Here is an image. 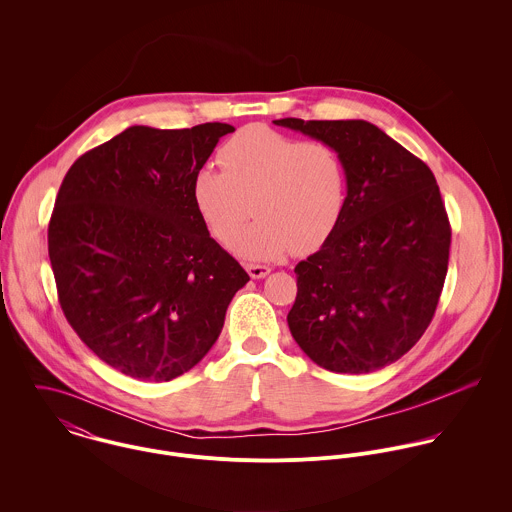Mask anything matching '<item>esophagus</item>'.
Here are the masks:
<instances>
[{
  "label": "esophagus",
  "mask_w": 512,
  "mask_h": 512,
  "mask_svg": "<svg viewBox=\"0 0 512 512\" xmlns=\"http://www.w3.org/2000/svg\"><path fill=\"white\" fill-rule=\"evenodd\" d=\"M246 270H248L250 278H254V280H262L272 272L268 266H262V264H248Z\"/></svg>",
  "instance_id": "obj_1"
}]
</instances>
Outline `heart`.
Wrapping results in <instances>:
<instances>
[{"instance_id": "heart-1", "label": "heart", "mask_w": 512, "mask_h": 512, "mask_svg": "<svg viewBox=\"0 0 512 512\" xmlns=\"http://www.w3.org/2000/svg\"><path fill=\"white\" fill-rule=\"evenodd\" d=\"M222 171L203 167L191 183L193 207L209 232L228 242L249 216L259 220L230 244L250 262H276L292 250H317L345 209L347 177L325 142H297L266 126H248L219 153Z\"/></svg>"}]
</instances>
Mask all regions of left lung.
<instances>
[{"label": "left lung", "instance_id": "obj_1", "mask_svg": "<svg viewBox=\"0 0 512 512\" xmlns=\"http://www.w3.org/2000/svg\"><path fill=\"white\" fill-rule=\"evenodd\" d=\"M333 147L345 209L323 246L295 266L288 325L331 372L396 363L428 329L447 274L451 228L430 167L365 120H274Z\"/></svg>", "mask_w": 512, "mask_h": 512}]
</instances>
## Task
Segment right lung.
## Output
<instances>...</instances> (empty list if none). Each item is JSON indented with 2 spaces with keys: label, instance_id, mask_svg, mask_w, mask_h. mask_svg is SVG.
<instances>
[{
  "label": "right lung",
  "instance_id": "obj_1",
  "mask_svg": "<svg viewBox=\"0 0 512 512\" xmlns=\"http://www.w3.org/2000/svg\"><path fill=\"white\" fill-rule=\"evenodd\" d=\"M232 126H130L78 157L49 222L59 301L80 341L118 372L167 382L219 339L250 276L211 238L193 177Z\"/></svg>",
  "mask_w": 512,
  "mask_h": 512
}]
</instances>
